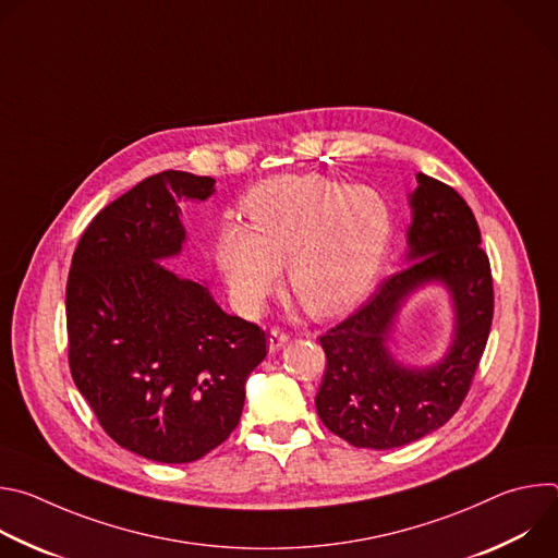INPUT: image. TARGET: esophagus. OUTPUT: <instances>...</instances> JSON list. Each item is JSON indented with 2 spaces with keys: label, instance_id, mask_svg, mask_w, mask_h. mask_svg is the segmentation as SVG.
Instances as JSON below:
<instances>
[{
  "label": "esophagus",
  "instance_id": "1",
  "mask_svg": "<svg viewBox=\"0 0 558 558\" xmlns=\"http://www.w3.org/2000/svg\"><path fill=\"white\" fill-rule=\"evenodd\" d=\"M267 342H269V351H278V349H282L289 342V336L282 333L280 329H271Z\"/></svg>",
  "mask_w": 558,
  "mask_h": 558
}]
</instances>
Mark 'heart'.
Instances as JSON below:
<instances>
[{
    "label": "heart",
    "mask_w": 558,
    "mask_h": 558,
    "mask_svg": "<svg viewBox=\"0 0 558 558\" xmlns=\"http://www.w3.org/2000/svg\"><path fill=\"white\" fill-rule=\"evenodd\" d=\"M250 227L225 222L216 260L235 304L256 313L282 280L317 317L349 311L371 287L390 238V211L368 187L304 174L274 177L245 196Z\"/></svg>",
    "instance_id": "obj_1"
}]
</instances>
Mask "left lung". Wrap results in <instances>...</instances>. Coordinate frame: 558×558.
Wrapping results in <instances>:
<instances>
[{"mask_svg": "<svg viewBox=\"0 0 558 558\" xmlns=\"http://www.w3.org/2000/svg\"><path fill=\"white\" fill-rule=\"evenodd\" d=\"M409 203V267L320 338L327 371L315 409L333 435L355 448L388 450L444 426L468 395L490 336L493 274L472 209L450 185L422 172ZM433 281L451 295L453 342L437 365L404 367L387 349L393 317L409 294Z\"/></svg>", "mask_w": 558, "mask_h": 558, "instance_id": "left-lung-1", "label": "left lung"}]
</instances>
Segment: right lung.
<instances>
[{
	"instance_id": "obj_1",
	"label": "right lung",
	"mask_w": 558,
	"mask_h": 558,
	"mask_svg": "<svg viewBox=\"0 0 558 558\" xmlns=\"http://www.w3.org/2000/svg\"><path fill=\"white\" fill-rule=\"evenodd\" d=\"M214 183L168 170L134 185L88 225L65 284L78 392L121 448L161 463L196 461L231 435L267 355L265 331L161 265L187 238L179 203L207 201Z\"/></svg>"
}]
</instances>
